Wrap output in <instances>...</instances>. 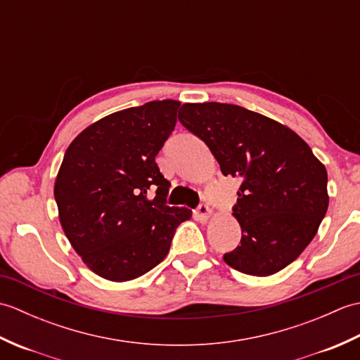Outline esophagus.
<instances>
[{"label": "esophagus", "mask_w": 360, "mask_h": 360, "mask_svg": "<svg viewBox=\"0 0 360 360\" xmlns=\"http://www.w3.org/2000/svg\"><path fill=\"white\" fill-rule=\"evenodd\" d=\"M196 217L200 218V221H207L212 217V209L207 204H200V207L196 209Z\"/></svg>", "instance_id": "1"}]
</instances>
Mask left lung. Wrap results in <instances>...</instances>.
<instances>
[{
	"label": "left lung",
	"mask_w": 360,
	"mask_h": 360,
	"mask_svg": "<svg viewBox=\"0 0 360 360\" xmlns=\"http://www.w3.org/2000/svg\"><path fill=\"white\" fill-rule=\"evenodd\" d=\"M178 117L205 142L224 176L241 179L233 207L241 244L224 262L255 277L285 269L328 210L325 165L292 129L238 105L184 103Z\"/></svg>",
	"instance_id": "obj_1"
}]
</instances>
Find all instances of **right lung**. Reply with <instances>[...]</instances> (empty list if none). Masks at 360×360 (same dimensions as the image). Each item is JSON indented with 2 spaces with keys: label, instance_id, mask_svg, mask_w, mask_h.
<instances>
[{
  "label": "right lung",
  "instance_id": "1",
  "mask_svg": "<svg viewBox=\"0 0 360 360\" xmlns=\"http://www.w3.org/2000/svg\"><path fill=\"white\" fill-rule=\"evenodd\" d=\"M178 101H153L91 124L68 147L53 186L60 224L98 277L128 281L167 257L176 227L192 218L168 207L155 158L172 134Z\"/></svg>",
  "mask_w": 360,
  "mask_h": 360
}]
</instances>
